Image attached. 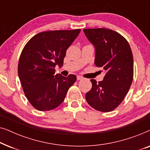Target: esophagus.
<instances>
[{"label": "esophagus", "instance_id": "34e87169", "mask_svg": "<svg viewBox=\"0 0 150 150\" xmlns=\"http://www.w3.org/2000/svg\"><path fill=\"white\" fill-rule=\"evenodd\" d=\"M83 79V76H77V80L78 81H79V80H82Z\"/></svg>", "mask_w": 150, "mask_h": 150}]
</instances>
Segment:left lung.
Instances as JSON below:
<instances>
[{
    "instance_id": "1",
    "label": "left lung",
    "mask_w": 150,
    "mask_h": 150,
    "mask_svg": "<svg viewBox=\"0 0 150 150\" xmlns=\"http://www.w3.org/2000/svg\"><path fill=\"white\" fill-rule=\"evenodd\" d=\"M86 37L95 48V64L102 67L103 81L91 79L92 87L85 95L94 109L109 112L117 107L128 93L133 80L134 63L128 42L117 32L107 28H87Z\"/></svg>"
}]
</instances>
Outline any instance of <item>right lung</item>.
Instances as JSON below:
<instances>
[{
  "mask_svg": "<svg viewBox=\"0 0 150 150\" xmlns=\"http://www.w3.org/2000/svg\"><path fill=\"white\" fill-rule=\"evenodd\" d=\"M80 32L81 29L40 33L22 50L18 76L25 96L36 109L45 111L57 108L76 81L74 74L63 76L55 74L54 68L63 66L67 49Z\"/></svg>",
  "mask_w": 150,
  "mask_h": 150,
  "instance_id": "obj_1",
  "label": "right lung"
}]
</instances>
